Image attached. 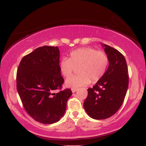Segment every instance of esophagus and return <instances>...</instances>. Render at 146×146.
<instances>
[{
  "instance_id": "obj_1",
  "label": "esophagus",
  "mask_w": 146,
  "mask_h": 146,
  "mask_svg": "<svg viewBox=\"0 0 146 146\" xmlns=\"http://www.w3.org/2000/svg\"><path fill=\"white\" fill-rule=\"evenodd\" d=\"M76 90H77V88H72V89H71V92H72L73 93H75Z\"/></svg>"
}]
</instances>
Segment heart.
<instances>
[{
  "label": "heart",
  "instance_id": "heart-1",
  "mask_svg": "<svg viewBox=\"0 0 146 146\" xmlns=\"http://www.w3.org/2000/svg\"><path fill=\"white\" fill-rule=\"evenodd\" d=\"M109 64L108 56L104 52L92 48H82L71 51L70 58H62L60 69L64 76L68 77L78 68L80 75L70 76L65 81L66 87L78 88L97 82L103 77Z\"/></svg>",
  "mask_w": 146,
  "mask_h": 146
}]
</instances>
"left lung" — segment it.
Returning <instances> with one entry per match:
<instances>
[{"mask_svg": "<svg viewBox=\"0 0 146 146\" xmlns=\"http://www.w3.org/2000/svg\"><path fill=\"white\" fill-rule=\"evenodd\" d=\"M109 65L105 75L92 88L88 89L84 108L92 119L102 120L115 113L122 105L129 86L128 68L125 57L110 46L101 44Z\"/></svg>", "mask_w": 146, "mask_h": 146, "instance_id": "left-lung-1", "label": "left lung"}]
</instances>
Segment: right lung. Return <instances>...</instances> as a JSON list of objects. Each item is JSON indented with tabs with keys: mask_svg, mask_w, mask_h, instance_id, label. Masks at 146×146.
<instances>
[{
	"mask_svg": "<svg viewBox=\"0 0 146 146\" xmlns=\"http://www.w3.org/2000/svg\"><path fill=\"white\" fill-rule=\"evenodd\" d=\"M58 47L44 46L22 59L17 71V90L26 111L38 122H58L66 109L70 89L54 93L64 83Z\"/></svg>",
	"mask_w": 146,
	"mask_h": 146,
	"instance_id": "1",
	"label": "right lung"
}]
</instances>
